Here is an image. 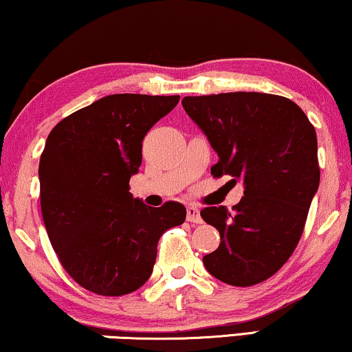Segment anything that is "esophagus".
Wrapping results in <instances>:
<instances>
[{"instance_id": "esophagus-1", "label": "esophagus", "mask_w": 352, "mask_h": 352, "mask_svg": "<svg viewBox=\"0 0 352 352\" xmlns=\"http://www.w3.org/2000/svg\"><path fill=\"white\" fill-rule=\"evenodd\" d=\"M187 221H189V223H195V224L201 223L200 210L197 208V206H194V205L187 206Z\"/></svg>"}]
</instances>
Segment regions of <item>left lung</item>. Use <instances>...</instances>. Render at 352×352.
<instances>
[{
    "label": "left lung",
    "instance_id": "obj_1",
    "mask_svg": "<svg viewBox=\"0 0 352 352\" xmlns=\"http://www.w3.org/2000/svg\"><path fill=\"white\" fill-rule=\"evenodd\" d=\"M182 107L218 153L211 175L245 187L234 213L226 206L200 211L221 235L219 247L204 256L206 271L229 285H256L288 261L301 239L320 181L316 129L293 100L276 94L186 96Z\"/></svg>",
    "mask_w": 352,
    "mask_h": 352
}]
</instances>
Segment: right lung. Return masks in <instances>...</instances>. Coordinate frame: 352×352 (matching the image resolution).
I'll return each instance as SVG.
<instances>
[{
    "mask_svg": "<svg viewBox=\"0 0 352 352\" xmlns=\"http://www.w3.org/2000/svg\"><path fill=\"white\" fill-rule=\"evenodd\" d=\"M177 102L179 96H105L60 120L46 139L43 221L60 264L86 290L136 292L151 277L162 234L186 221L184 205L152 208L129 192L144 136Z\"/></svg>",
    "mask_w": 352,
    "mask_h": 352,
    "instance_id": "right-lung-1",
    "label": "right lung"
}]
</instances>
